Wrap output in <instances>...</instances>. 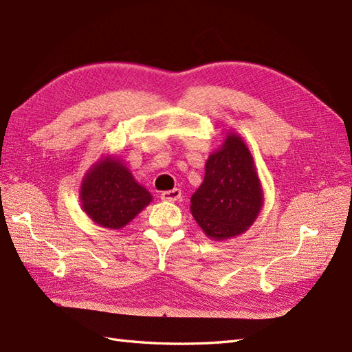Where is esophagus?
<instances>
[{
    "label": "esophagus",
    "mask_w": 352,
    "mask_h": 352,
    "mask_svg": "<svg viewBox=\"0 0 352 352\" xmlns=\"http://www.w3.org/2000/svg\"><path fill=\"white\" fill-rule=\"evenodd\" d=\"M162 199L163 201H169V202H174V201L182 199V190H179V189H173V190L162 192Z\"/></svg>",
    "instance_id": "34e87169"
}]
</instances>
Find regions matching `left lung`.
Returning a JSON list of instances; mask_svg holds the SVG:
<instances>
[{
	"label": "left lung",
	"mask_w": 352,
	"mask_h": 352,
	"mask_svg": "<svg viewBox=\"0 0 352 352\" xmlns=\"http://www.w3.org/2000/svg\"><path fill=\"white\" fill-rule=\"evenodd\" d=\"M190 202L195 220L214 240L239 235L253 223L263 206V190L240 136L228 135L208 157L206 177Z\"/></svg>",
	"instance_id": "obj_1"
}]
</instances>
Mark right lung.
<instances>
[{
    "instance_id": "right-lung-1",
    "label": "right lung",
    "mask_w": 352,
    "mask_h": 352,
    "mask_svg": "<svg viewBox=\"0 0 352 352\" xmlns=\"http://www.w3.org/2000/svg\"><path fill=\"white\" fill-rule=\"evenodd\" d=\"M80 199L93 222L120 230L148 206L151 195L118 160L104 159L87 174L80 187Z\"/></svg>"
}]
</instances>
